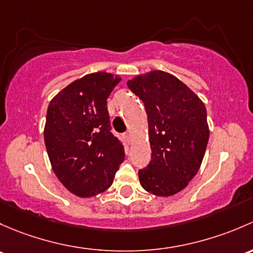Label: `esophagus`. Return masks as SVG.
<instances>
[{"label": "esophagus", "mask_w": 253, "mask_h": 253, "mask_svg": "<svg viewBox=\"0 0 253 253\" xmlns=\"http://www.w3.org/2000/svg\"><path fill=\"white\" fill-rule=\"evenodd\" d=\"M124 137H126V140L127 142H130V141H131V132L126 131V135H124Z\"/></svg>", "instance_id": "esophagus-1"}]
</instances>
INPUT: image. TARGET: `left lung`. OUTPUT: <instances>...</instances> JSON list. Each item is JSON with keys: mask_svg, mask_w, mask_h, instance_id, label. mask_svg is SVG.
I'll return each mask as SVG.
<instances>
[{"mask_svg": "<svg viewBox=\"0 0 253 253\" xmlns=\"http://www.w3.org/2000/svg\"><path fill=\"white\" fill-rule=\"evenodd\" d=\"M144 102L148 121L151 161L139 170L140 184L156 196L181 191L204 160L210 130L199 96L178 78L153 70L127 82Z\"/></svg>", "mask_w": 253, "mask_h": 253, "instance_id": "left-lung-1", "label": "left lung"}]
</instances>
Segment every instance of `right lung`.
<instances>
[{"label": "right lung", "mask_w": 253, "mask_h": 253, "mask_svg": "<svg viewBox=\"0 0 253 253\" xmlns=\"http://www.w3.org/2000/svg\"><path fill=\"white\" fill-rule=\"evenodd\" d=\"M121 78L98 72L75 80L49 102L45 139L57 178L72 194L91 197L107 190L126 158L111 131L107 98Z\"/></svg>", "instance_id": "obj_1"}]
</instances>
